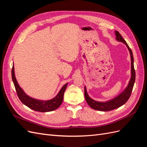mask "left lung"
<instances>
[{"label": "left lung", "mask_w": 147, "mask_h": 147, "mask_svg": "<svg viewBox=\"0 0 147 147\" xmlns=\"http://www.w3.org/2000/svg\"><path fill=\"white\" fill-rule=\"evenodd\" d=\"M115 35H116V37H117L116 38L117 40L125 44L131 54V74L132 75H131L130 82L129 83L127 87L121 94H119L118 96L115 97V99L106 102H97L90 98V96H89L87 94L86 88H84V97H85V99H86V101L87 102L88 104L93 109L99 110V111H104V112L110 111V110H114L115 109H117L119 107L122 106L123 104H125L131 96L133 86H134V84L136 80V72H135V69L134 67V57H133L132 52L129 47L128 46L127 43L125 41V40L122 37L121 35L119 34L118 31H115Z\"/></svg>", "instance_id": "obj_1"}]
</instances>
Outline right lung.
I'll use <instances>...</instances> for the list:
<instances>
[{
	"mask_svg": "<svg viewBox=\"0 0 147 147\" xmlns=\"http://www.w3.org/2000/svg\"><path fill=\"white\" fill-rule=\"evenodd\" d=\"M11 77L13 83H14L18 97H19L22 103L31 109L40 112H51V111L55 110L58 108L62 104V102H63L64 94L67 86V83L64 84L55 98L50 100L43 101L34 99L25 94L23 90L20 87L16 80L14 72V66H13L11 69Z\"/></svg>",
	"mask_w": 147,
	"mask_h": 147,
	"instance_id": "1",
	"label": "right lung"
}]
</instances>
